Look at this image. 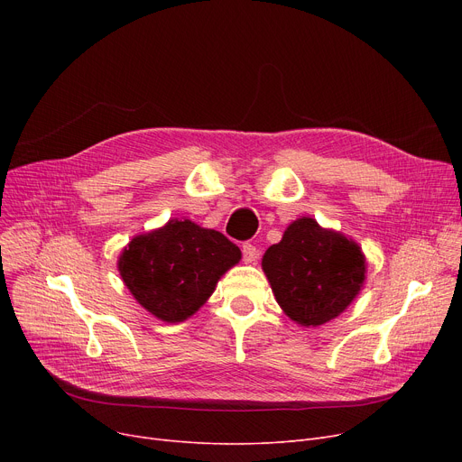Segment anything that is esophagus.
<instances>
[{
    "label": "esophagus",
    "mask_w": 462,
    "mask_h": 462,
    "mask_svg": "<svg viewBox=\"0 0 462 462\" xmlns=\"http://www.w3.org/2000/svg\"><path fill=\"white\" fill-rule=\"evenodd\" d=\"M241 253H244V260L247 262V263H251V262H254L256 260V256H258V251H256V247L253 245V244H244V247H241Z\"/></svg>",
    "instance_id": "esophagus-1"
}]
</instances>
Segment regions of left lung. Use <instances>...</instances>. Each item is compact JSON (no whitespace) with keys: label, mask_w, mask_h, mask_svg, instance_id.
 Returning <instances> with one entry per match:
<instances>
[{"label":"left lung","mask_w":462,"mask_h":462,"mask_svg":"<svg viewBox=\"0 0 462 462\" xmlns=\"http://www.w3.org/2000/svg\"><path fill=\"white\" fill-rule=\"evenodd\" d=\"M262 268L282 310L307 328L338 317L365 281L361 249L309 217L294 221L265 251Z\"/></svg>","instance_id":"left-lung-1"}]
</instances>
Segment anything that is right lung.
<instances>
[{
	"instance_id": "obj_1",
	"label": "right lung",
	"mask_w": 462,
	"mask_h": 462,
	"mask_svg": "<svg viewBox=\"0 0 462 462\" xmlns=\"http://www.w3.org/2000/svg\"><path fill=\"white\" fill-rule=\"evenodd\" d=\"M241 258L236 244L190 221L136 236L119 256V273L136 301L164 322H183Z\"/></svg>"
}]
</instances>
